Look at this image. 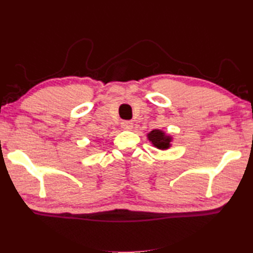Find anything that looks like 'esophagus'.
I'll list each match as a JSON object with an SVG mask.
<instances>
[{
    "label": "esophagus",
    "instance_id": "34e87169",
    "mask_svg": "<svg viewBox=\"0 0 253 253\" xmlns=\"http://www.w3.org/2000/svg\"><path fill=\"white\" fill-rule=\"evenodd\" d=\"M122 127L124 128V129H126V130H130L131 128H132V122L124 121V122H122Z\"/></svg>",
    "mask_w": 253,
    "mask_h": 253
}]
</instances>
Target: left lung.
Returning a JSON list of instances; mask_svg holds the SVG:
<instances>
[{"label": "left lung", "mask_w": 253, "mask_h": 253, "mask_svg": "<svg viewBox=\"0 0 253 253\" xmlns=\"http://www.w3.org/2000/svg\"><path fill=\"white\" fill-rule=\"evenodd\" d=\"M148 139L151 141L155 147H157L158 149H168L170 147L171 137L167 136L163 130L154 129L151 130L148 135Z\"/></svg>", "instance_id": "1"}]
</instances>
